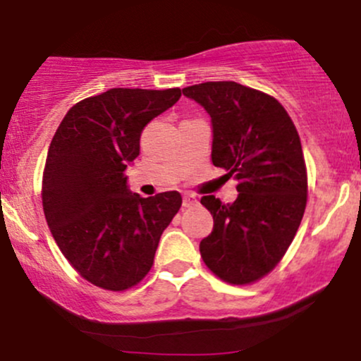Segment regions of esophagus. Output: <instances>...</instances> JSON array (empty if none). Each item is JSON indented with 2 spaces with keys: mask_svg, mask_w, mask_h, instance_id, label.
Returning <instances> with one entry per match:
<instances>
[{
  "mask_svg": "<svg viewBox=\"0 0 361 361\" xmlns=\"http://www.w3.org/2000/svg\"><path fill=\"white\" fill-rule=\"evenodd\" d=\"M197 204V197L192 194H185L183 195V207H192Z\"/></svg>",
  "mask_w": 361,
  "mask_h": 361,
  "instance_id": "34e87169",
  "label": "esophagus"
}]
</instances>
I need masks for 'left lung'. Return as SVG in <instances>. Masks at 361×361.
I'll list each match as a JSON object with an SVG mask.
<instances>
[{"label": "left lung", "instance_id": "1", "mask_svg": "<svg viewBox=\"0 0 361 361\" xmlns=\"http://www.w3.org/2000/svg\"><path fill=\"white\" fill-rule=\"evenodd\" d=\"M211 116V160L238 181V199L204 195L213 231L199 245L204 264L224 281L246 285L276 267L304 216L307 174L300 137L285 108L235 82L185 87Z\"/></svg>", "mask_w": 361, "mask_h": 361}]
</instances>
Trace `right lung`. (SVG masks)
<instances>
[{
    "instance_id": "1",
    "label": "right lung",
    "mask_w": 361,
    "mask_h": 361,
    "mask_svg": "<svg viewBox=\"0 0 361 361\" xmlns=\"http://www.w3.org/2000/svg\"><path fill=\"white\" fill-rule=\"evenodd\" d=\"M180 96V89H110L76 103L54 134L43 173L47 224L69 264L99 288L137 285L180 209L178 192L143 199L126 176L141 130Z\"/></svg>"
}]
</instances>
